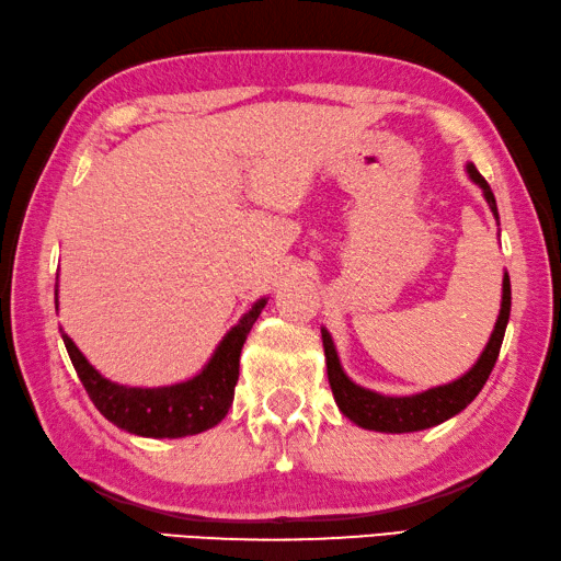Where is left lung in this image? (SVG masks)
I'll use <instances>...</instances> for the list:
<instances>
[{
	"mask_svg": "<svg viewBox=\"0 0 561 561\" xmlns=\"http://www.w3.org/2000/svg\"><path fill=\"white\" fill-rule=\"evenodd\" d=\"M468 174H471V179L483 188L488 206H491L493 216L497 218L495 196L491 186H488V181L478 174V169L473 164H468ZM507 319H511V277L505 274L501 316H497L495 331L491 335V341H488L483 355L478 358V363L456 382L432 387V390H426L422 394H412V397H385L351 382L341 370L339 355H335L329 331L321 329L325 368H329V382H331L335 402H339L341 412L348 416L351 422L363 426V430L404 434V432L430 430V426L442 424L449 420V416L461 412L466 404H471L476 400V394L483 390L488 375H491L493 365L497 360V353H501Z\"/></svg>",
	"mask_w": 561,
	"mask_h": 561,
	"instance_id": "left-lung-1",
	"label": "left lung"
}]
</instances>
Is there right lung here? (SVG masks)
<instances>
[{"mask_svg":"<svg viewBox=\"0 0 561 561\" xmlns=\"http://www.w3.org/2000/svg\"><path fill=\"white\" fill-rule=\"evenodd\" d=\"M267 299H260L222 339L201 375L171 387H125L105 380L64 333L70 363L100 414L119 430L151 439H179L206 432L228 414L240 375V351Z\"/></svg>","mask_w":561,"mask_h":561,"instance_id":"add662e5","label":"right lung"}]
</instances>
